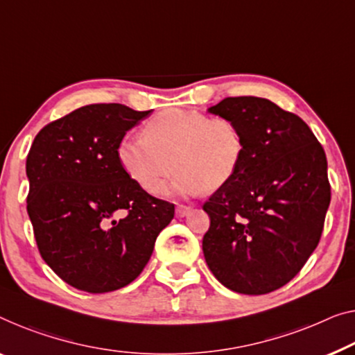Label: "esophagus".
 I'll list each match as a JSON object with an SVG mask.
<instances>
[{
    "label": "esophagus",
    "instance_id": "obj_1",
    "mask_svg": "<svg viewBox=\"0 0 355 355\" xmlns=\"http://www.w3.org/2000/svg\"><path fill=\"white\" fill-rule=\"evenodd\" d=\"M175 211H177V216H180V218H183V216H188L189 214H191L193 209L188 207V205H178Z\"/></svg>",
    "mask_w": 355,
    "mask_h": 355
}]
</instances>
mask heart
I'll list each match as a JSON object with an SVG mask.
<instances>
[{
	"instance_id": "1",
	"label": "heart",
	"mask_w": 355,
	"mask_h": 355,
	"mask_svg": "<svg viewBox=\"0 0 355 355\" xmlns=\"http://www.w3.org/2000/svg\"><path fill=\"white\" fill-rule=\"evenodd\" d=\"M245 144L236 123L200 111L166 110L144 127V139H123L116 156L139 187L157 196L173 171L172 191L196 196L228 184L244 161Z\"/></svg>"
}]
</instances>
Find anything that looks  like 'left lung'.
<instances>
[{
  "mask_svg": "<svg viewBox=\"0 0 355 355\" xmlns=\"http://www.w3.org/2000/svg\"><path fill=\"white\" fill-rule=\"evenodd\" d=\"M207 111L236 123L245 153L234 178L204 204V258L232 292H274L320 241L330 205L325 151L303 119L268 98L228 97Z\"/></svg>",
  "mask_w": 355,
  "mask_h": 355,
  "instance_id": "left-lung-1",
  "label": "left lung"
}]
</instances>
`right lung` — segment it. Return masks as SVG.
<instances>
[{"instance_id":"obj_1","label":"right lung","mask_w":355,"mask_h":355,"mask_svg":"<svg viewBox=\"0 0 355 355\" xmlns=\"http://www.w3.org/2000/svg\"><path fill=\"white\" fill-rule=\"evenodd\" d=\"M150 113L86 105L47 124L30 148L26 211L36 244L52 271L83 292H113L139 277L173 218V204L144 191L116 156Z\"/></svg>"}]
</instances>
